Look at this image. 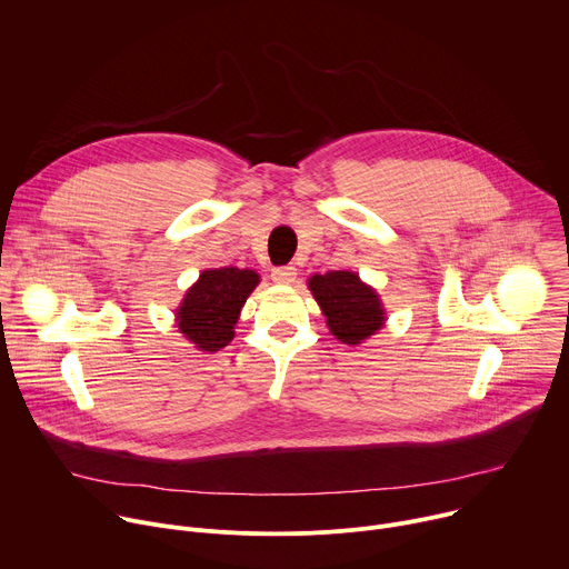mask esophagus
<instances>
[{"label":"esophagus","mask_w":569,"mask_h":569,"mask_svg":"<svg viewBox=\"0 0 569 569\" xmlns=\"http://www.w3.org/2000/svg\"><path fill=\"white\" fill-rule=\"evenodd\" d=\"M272 281L274 283H292L297 277V268L295 266H279L272 270Z\"/></svg>","instance_id":"34e87169"}]
</instances>
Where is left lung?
<instances>
[{
  "label": "left lung",
  "instance_id": "8db88e82",
  "mask_svg": "<svg viewBox=\"0 0 569 569\" xmlns=\"http://www.w3.org/2000/svg\"><path fill=\"white\" fill-rule=\"evenodd\" d=\"M308 286L327 315L331 333L345 345H358L382 327L385 312L380 299L358 274L345 270L315 274Z\"/></svg>",
  "mask_w": 569,
  "mask_h": 569
}]
</instances>
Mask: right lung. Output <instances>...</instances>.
Listing matches in <instances>:
<instances>
[{
    "label": "right lung",
    "instance_id": "right-lung-1",
    "mask_svg": "<svg viewBox=\"0 0 569 569\" xmlns=\"http://www.w3.org/2000/svg\"><path fill=\"white\" fill-rule=\"evenodd\" d=\"M257 283L259 274L252 270H204L178 310L180 331L200 351L227 347L233 338L238 312Z\"/></svg>",
    "mask_w": 569,
    "mask_h": 569
}]
</instances>
